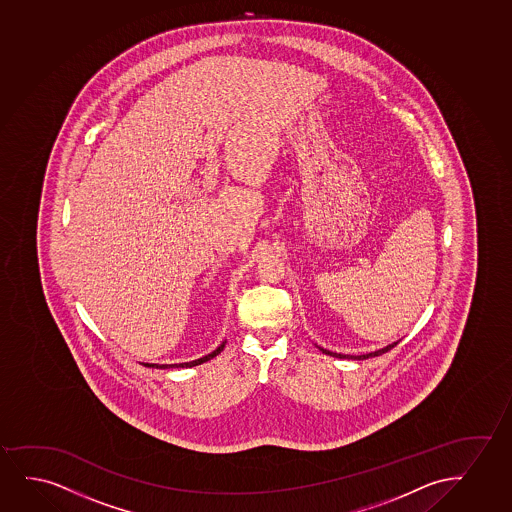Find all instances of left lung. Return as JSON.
<instances>
[{
	"label": "left lung",
	"mask_w": 512,
	"mask_h": 512,
	"mask_svg": "<svg viewBox=\"0 0 512 512\" xmlns=\"http://www.w3.org/2000/svg\"><path fill=\"white\" fill-rule=\"evenodd\" d=\"M399 342V340H398ZM398 342H392L389 346L382 347L379 351L368 352V354H359V356H352V354H339V352L328 351V349H323V347H319V351L325 352L328 356H333V358L340 359H368L375 358V356H380V354H384V352L391 351L392 347L398 346Z\"/></svg>",
	"instance_id": "1"
}]
</instances>
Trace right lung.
Returning <instances> with one entry per match:
<instances>
[{
  "label": "right lung",
  "instance_id": "obj_1",
  "mask_svg": "<svg viewBox=\"0 0 512 512\" xmlns=\"http://www.w3.org/2000/svg\"><path fill=\"white\" fill-rule=\"evenodd\" d=\"M226 346V340H222V344H220L215 351L210 352V354H206L203 358L194 359V361H187V363H175V365H156V363H142V365L147 366V368H161V370H165V368H191V366H198L201 363H205V361H210V359L215 358L217 354H220V351L224 349Z\"/></svg>",
  "mask_w": 512,
  "mask_h": 512
}]
</instances>
